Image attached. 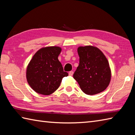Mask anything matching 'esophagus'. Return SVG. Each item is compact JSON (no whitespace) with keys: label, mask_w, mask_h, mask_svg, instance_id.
Returning a JSON list of instances; mask_svg holds the SVG:
<instances>
[{"label":"esophagus","mask_w":135,"mask_h":135,"mask_svg":"<svg viewBox=\"0 0 135 135\" xmlns=\"http://www.w3.org/2000/svg\"><path fill=\"white\" fill-rule=\"evenodd\" d=\"M73 74H74V72H73V71H70V72H69V75L70 76H73Z\"/></svg>","instance_id":"obj_1"}]
</instances>
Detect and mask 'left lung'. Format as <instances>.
Listing matches in <instances>:
<instances>
[{"instance_id": "1", "label": "left lung", "mask_w": 135, "mask_h": 135, "mask_svg": "<svg viewBox=\"0 0 135 135\" xmlns=\"http://www.w3.org/2000/svg\"><path fill=\"white\" fill-rule=\"evenodd\" d=\"M79 64L73 77L88 95L104 91L110 84L111 70L108 60L99 49L92 46L78 48Z\"/></svg>"}]
</instances>
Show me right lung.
I'll return each mask as SVG.
<instances>
[{"label": "right lung", "instance_id": "right-lung-1", "mask_svg": "<svg viewBox=\"0 0 135 135\" xmlns=\"http://www.w3.org/2000/svg\"><path fill=\"white\" fill-rule=\"evenodd\" d=\"M61 51L59 46L43 47L31 60L26 77L28 84L36 93L51 94L59 88L62 79L68 75L58 59Z\"/></svg>", "mask_w": 135, "mask_h": 135}]
</instances>
